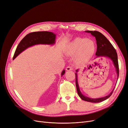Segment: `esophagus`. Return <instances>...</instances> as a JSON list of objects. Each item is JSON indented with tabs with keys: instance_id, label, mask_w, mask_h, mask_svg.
I'll return each instance as SVG.
<instances>
[{
	"instance_id": "34e87169",
	"label": "esophagus",
	"mask_w": 128,
	"mask_h": 128,
	"mask_svg": "<svg viewBox=\"0 0 128 128\" xmlns=\"http://www.w3.org/2000/svg\"><path fill=\"white\" fill-rule=\"evenodd\" d=\"M66 70L67 71H70V70H72V68L71 66H68L66 67Z\"/></svg>"
}]
</instances>
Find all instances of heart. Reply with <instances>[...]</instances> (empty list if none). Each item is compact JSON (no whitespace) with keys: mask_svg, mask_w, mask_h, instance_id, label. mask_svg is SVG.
<instances>
[{"mask_svg":"<svg viewBox=\"0 0 128 128\" xmlns=\"http://www.w3.org/2000/svg\"><path fill=\"white\" fill-rule=\"evenodd\" d=\"M94 42L87 38L76 37L69 42L66 52L71 56L76 55L77 63L84 64L91 59L95 52Z\"/></svg>","mask_w":128,"mask_h":128,"instance_id":"heart-1","label":"heart"}]
</instances>
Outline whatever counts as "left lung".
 I'll return each instance as SVG.
<instances>
[{"label": "left lung", "mask_w": 128, "mask_h": 128, "mask_svg": "<svg viewBox=\"0 0 128 128\" xmlns=\"http://www.w3.org/2000/svg\"><path fill=\"white\" fill-rule=\"evenodd\" d=\"M85 32L87 33H90L94 37L96 41V45H97V50L96 53V58H101V57H105L110 59L113 62L114 66L116 69V72L117 74L118 80V75H119V69H118V54L116 52V50L113 47V46L112 45L110 42L108 40L107 38L104 35L97 31H85ZM79 69L76 70V86L77 93L80 97L84 101L94 102V103H98L102 102L104 100L107 99L108 98L110 97L112 95V93L113 92V90L110 93V94L104 97L99 98H89L88 96H85L83 95L82 92H80V88L79 87V85L78 83V75L77 72H78ZM117 82V81H116Z\"/></svg>", "instance_id": "left-lung-1"}]
</instances>
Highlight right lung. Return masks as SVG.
I'll list each match as a JSON object with an SVG mask.
<instances>
[{
  "label": "right lung",
  "instance_id": "right-lung-1",
  "mask_svg": "<svg viewBox=\"0 0 128 128\" xmlns=\"http://www.w3.org/2000/svg\"><path fill=\"white\" fill-rule=\"evenodd\" d=\"M56 37L55 34L48 32H34L26 34L18 44L14 53L13 60L26 48L32 46L39 44L53 45L56 43ZM65 70H63L61 76H63Z\"/></svg>",
  "mask_w": 128,
  "mask_h": 128
}]
</instances>
